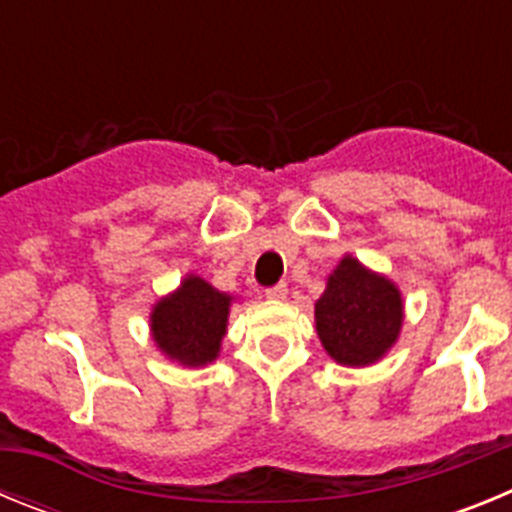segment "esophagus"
Wrapping results in <instances>:
<instances>
[{"label":"esophagus","mask_w":512,"mask_h":512,"mask_svg":"<svg viewBox=\"0 0 512 512\" xmlns=\"http://www.w3.org/2000/svg\"><path fill=\"white\" fill-rule=\"evenodd\" d=\"M264 295L269 297V300H284L287 297V284H274V287H266Z\"/></svg>","instance_id":"1"}]
</instances>
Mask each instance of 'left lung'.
Wrapping results in <instances>:
<instances>
[{"mask_svg": "<svg viewBox=\"0 0 512 512\" xmlns=\"http://www.w3.org/2000/svg\"><path fill=\"white\" fill-rule=\"evenodd\" d=\"M315 328L328 356L338 364H374L400 336V289L361 266L354 256H343L315 302Z\"/></svg>", "mask_w": 512, "mask_h": 512, "instance_id": "1", "label": "left lung"}]
</instances>
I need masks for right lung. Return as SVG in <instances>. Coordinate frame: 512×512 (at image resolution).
<instances>
[{"label": "right lung", "instance_id": "obj_1", "mask_svg": "<svg viewBox=\"0 0 512 512\" xmlns=\"http://www.w3.org/2000/svg\"><path fill=\"white\" fill-rule=\"evenodd\" d=\"M233 297L189 274L182 287L158 300L151 312L156 346L182 366H205L217 359L228 330Z\"/></svg>", "mask_w": 512, "mask_h": 512}]
</instances>
